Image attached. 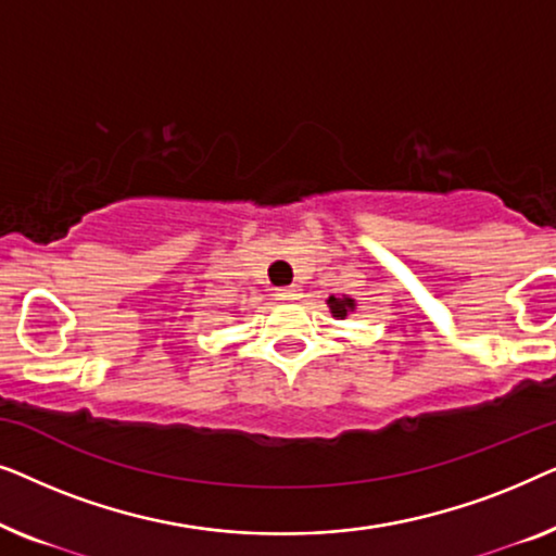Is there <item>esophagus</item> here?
<instances>
[{"instance_id":"obj_1","label":"esophagus","mask_w":556,"mask_h":556,"mask_svg":"<svg viewBox=\"0 0 556 556\" xmlns=\"http://www.w3.org/2000/svg\"><path fill=\"white\" fill-rule=\"evenodd\" d=\"M278 299L280 301H299L301 299V288L299 286H288V288H278Z\"/></svg>"}]
</instances>
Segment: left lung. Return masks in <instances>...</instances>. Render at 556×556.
I'll return each instance as SVG.
<instances>
[{
  "label": "left lung",
  "mask_w": 556,
  "mask_h": 556,
  "mask_svg": "<svg viewBox=\"0 0 556 556\" xmlns=\"http://www.w3.org/2000/svg\"><path fill=\"white\" fill-rule=\"evenodd\" d=\"M326 303H329L333 318H346L352 311H356V301L349 299V295H329Z\"/></svg>",
  "instance_id": "left-lung-1"
}]
</instances>
